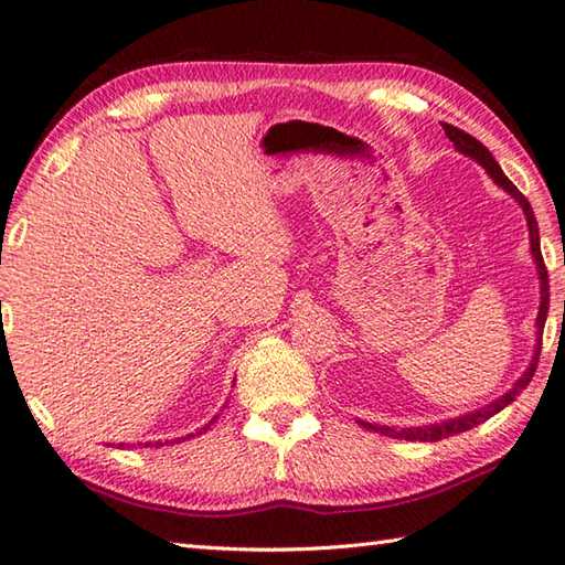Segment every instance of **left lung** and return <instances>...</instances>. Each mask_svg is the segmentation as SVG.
<instances>
[{"instance_id": "8db88e82", "label": "left lung", "mask_w": 565, "mask_h": 565, "mask_svg": "<svg viewBox=\"0 0 565 565\" xmlns=\"http://www.w3.org/2000/svg\"><path fill=\"white\" fill-rule=\"evenodd\" d=\"M443 128H445V132H447V138L455 142V148L459 150V152H465V156H469V158H475L481 168H484L491 178H494V182L497 184H501V188H504L511 198H516V202L521 204V210H524V214H526V222H529V237H531V254H533V259H536V266H539V276H541V309H539V318H536V326H539V341H541V333H543V323H546V313H548V271H546V264H543V256H541V244H539V224H536V217H533V210H531V204H529V200L524 198V194H521L519 190H516V184L511 182L504 172H501V168H499V162L494 160V156H491V152L487 150V146H481V142L475 138V136H469V132H465V130H459L457 126H449V122H443ZM539 351H541V343H539ZM536 351V355H533V363H531V367L529 371L524 373V377H521V381L509 390L507 395H501L499 399H494V403L491 405H487L484 409H477V413H469V415H465V417H457V419H447V423H439V425H425V427H405V429H390V427H383V425H371V423H363L361 419V425L365 427V429H373V433H381V435H387V437H397V439H407V443H437V439H445V437H452V435H459V433H467V429H471V427H477V425H481V423H487L489 417H494L497 413H501V409H504L509 403H514L516 399V395L521 393V390H524L529 383H531V377H533V373H536V365H539V353Z\"/></svg>"}]
</instances>
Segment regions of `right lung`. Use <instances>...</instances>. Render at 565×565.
<instances>
[{
	"label": "right lung",
	"mask_w": 565,
	"mask_h": 565,
	"mask_svg": "<svg viewBox=\"0 0 565 565\" xmlns=\"http://www.w3.org/2000/svg\"><path fill=\"white\" fill-rule=\"evenodd\" d=\"M120 447H122V445H120ZM146 447H148V445H146Z\"/></svg>",
	"instance_id": "obj_1"
}]
</instances>
